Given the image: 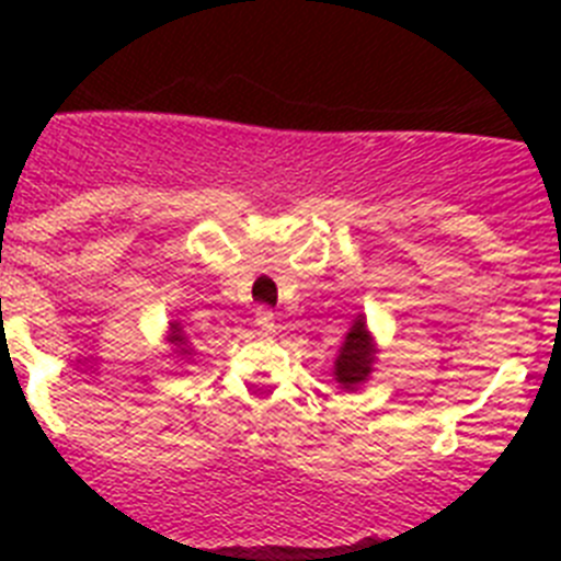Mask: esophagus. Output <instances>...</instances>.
Segmentation results:
<instances>
[{
  "label": "esophagus",
  "instance_id": "34e87169",
  "mask_svg": "<svg viewBox=\"0 0 561 561\" xmlns=\"http://www.w3.org/2000/svg\"><path fill=\"white\" fill-rule=\"evenodd\" d=\"M255 325L261 334H272L275 331V314H272L266 306H257L255 309Z\"/></svg>",
  "mask_w": 561,
  "mask_h": 561
}]
</instances>
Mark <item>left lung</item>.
Returning <instances> with one entry per match:
<instances>
[{
  "mask_svg": "<svg viewBox=\"0 0 561 561\" xmlns=\"http://www.w3.org/2000/svg\"><path fill=\"white\" fill-rule=\"evenodd\" d=\"M370 365H374V345H370V336L365 331V320H356L354 329L345 336V345L340 348V356H336L334 376L342 388L354 390L356 385L368 379Z\"/></svg>",
  "mask_w": 561,
  "mask_h": 561,
  "instance_id": "left-lung-1",
  "label": "left lung"
}]
</instances>
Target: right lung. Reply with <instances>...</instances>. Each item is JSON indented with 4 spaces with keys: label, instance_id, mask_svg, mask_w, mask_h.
Listing matches in <instances>:
<instances>
[{
    "label": "right lung",
    "instance_id": "1",
    "mask_svg": "<svg viewBox=\"0 0 561 561\" xmlns=\"http://www.w3.org/2000/svg\"><path fill=\"white\" fill-rule=\"evenodd\" d=\"M173 329V334H171V342H176V348H180V354H187V348H185V336H182V329L176 323L171 325Z\"/></svg>",
    "mask_w": 561,
    "mask_h": 561
}]
</instances>
